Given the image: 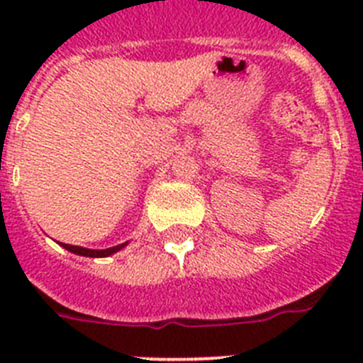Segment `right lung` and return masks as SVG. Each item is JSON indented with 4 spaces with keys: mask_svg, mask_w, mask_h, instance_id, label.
Here are the masks:
<instances>
[{
    "mask_svg": "<svg viewBox=\"0 0 363 363\" xmlns=\"http://www.w3.org/2000/svg\"><path fill=\"white\" fill-rule=\"evenodd\" d=\"M129 242L125 243H120V245L116 247H108V249H86V247H79V245H69V243H62L60 242V245L65 247L67 251L74 252V255H79V256H86V258H107V256L114 255V252L121 251L125 245H127Z\"/></svg>",
    "mask_w": 363,
    "mask_h": 363,
    "instance_id": "obj_1",
    "label": "right lung"
}]
</instances>
